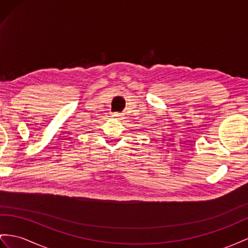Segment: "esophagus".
<instances>
[{"label": "esophagus", "instance_id": "34e87169", "mask_svg": "<svg viewBox=\"0 0 248 248\" xmlns=\"http://www.w3.org/2000/svg\"><path fill=\"white\" fill-rule=\"evenodd\" d=\"M112 115L114 117H120V116H123V114L122 113H114V114H112Z\"/></svg>", "mask_w": 248, "mask_h": 248}]
</instances>
